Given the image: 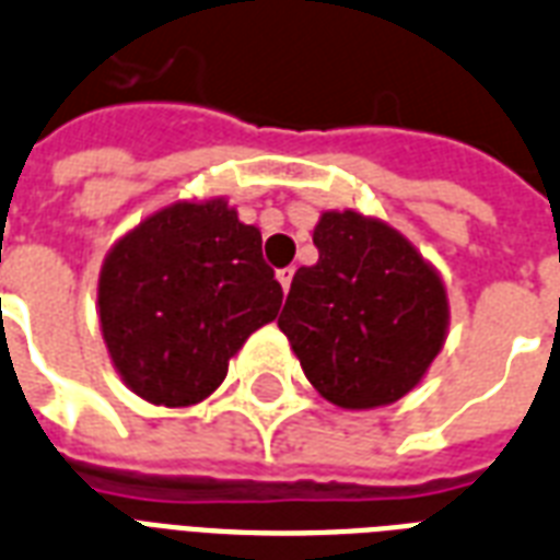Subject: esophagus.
<instances>
[{"instance_id": "esophagus-1", "label": "esophagus", "mask_w": 560, "mask_h": 560, "mask_svg": "<svg viewBox=\"0 0 560 560\" xmlns=\"http://www.w3.org/2000/svg\"><path fill=\"white\" fill-rule=\"evenodd\" d=\"M276 279H279V284L284 288V293H288L290 281H293V267H284V270L276 272Z\"/></svg>"}]
</instances>
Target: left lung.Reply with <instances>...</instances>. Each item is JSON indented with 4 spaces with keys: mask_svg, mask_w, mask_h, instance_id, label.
I'll return each mask as SVG.
<instances>
[{
    "mask_svg": "<svg viewBox=\"0 0 560 560\" xmlns=\"http://www.w3.org/2000/svg\"><path fill=\"white\" fill-rule=\"evenodd\" d=\"M319 261L299 267L279 328L328 402L364 411L402 399L450 328L446 288L402 234L358 211H326Z\"/></svg>",
    "mask_w": 560,
    "mask_h": 560,
    "instance_id": "1",
    "label": "left lung"
}]
</instances>
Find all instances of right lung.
Returning a JSON list of instances; mask_svg holds the SVG:
<instances>
[{
	"instance_id": "1",
	"label": "right lung",
	"mask_w": 560,
	"mask_h": 560,
	"mask_svg": "<svg viewBox=\"0 0 560 560\" xmlns=\"http://www.w3.org/2000/svg\"><path fill=\"white\" fill-rule=\"evenodd\" d=\"M281 284L261 232L225 199L166 205L119 237L100 272V326L122 382L152 405L211 396L252 331L272 323Z\"/></svg>"
}]
</instances>
